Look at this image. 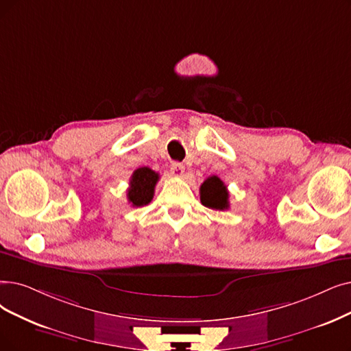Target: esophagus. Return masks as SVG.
<instances>
[{"label": "esophagus", "instance_id": "esophagus-1", "mask_svg": "<svg viewBox=\"0 0 351 351\" xmlns=\"http://www.w3.org/2000/svg\"><path fill=\"white\" fill-rule=\"evenodd\" d=\"M171 174L174 177H183L184 174V165L181 162H173L171 164Z\"/></svg>", "mask_w": 351, "mask_h": 351}]
</instances>
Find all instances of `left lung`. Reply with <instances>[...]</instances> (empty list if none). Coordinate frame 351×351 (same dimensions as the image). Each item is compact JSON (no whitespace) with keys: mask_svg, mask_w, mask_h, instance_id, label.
<instances>
[{"mask_svg":"<svg viewBox=\"0 0 351 351\" xmlns=\"http://www.w3.org/2000/svg\"><path fill=\"white\" fill-rule=\"evenodd\" d=\"M200 202L203 206L213 210L229 208V191L223 181L212 176L200 186Z\"/></svg>","mask_w":351,"mask_h":351,"instance_id":"left-lung-1","label":"left lung"}]
</instances>
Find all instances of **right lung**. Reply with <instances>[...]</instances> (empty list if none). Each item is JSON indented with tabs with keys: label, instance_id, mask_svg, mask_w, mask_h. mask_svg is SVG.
Returning <instances> with one entry per match:
<instances>
[{
	"label": "right lung",
	"instance_id": "obj_1",
	"mask_svg": "<svg viewBox=\"0 0 351 351\" xmlns=\"http://www.w3.org/2000/svg\"><path fill=\"white\" fill-rule=\"evenodd\" d=\"M158 178V173L152 171L148 167H141L135 170L127 191L128 203H131L132 207L148 204L154 197V189H156Z\"/></svg>",
	"mask_w": 351,
	"mask_h": 351
}]
</instances>
